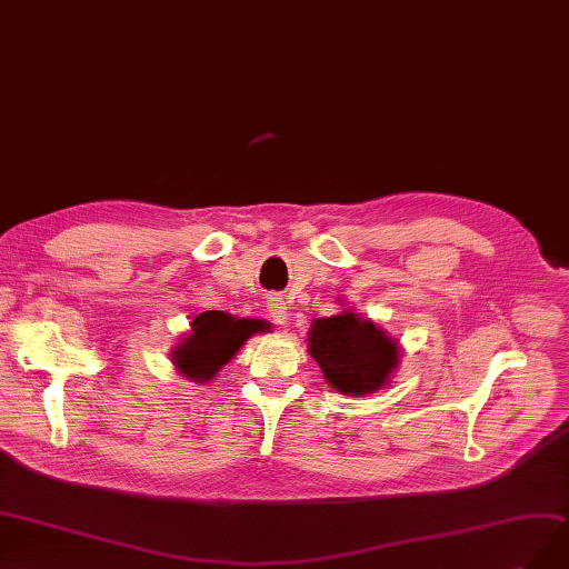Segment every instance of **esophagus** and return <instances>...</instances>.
Here are the masks:
<instances>
[{"label":"esophagus","instance_id":"obj_1","mask_svg":"<svg viewBox=\"0 0 569 569\" xmlns=\"http://www.w3.org/2000/svg\"><path fill=\"white\" fill-rule=\"evenodd\" d=\"M267 311L273 323L286 326L288 323V302L283 298H269L267 300Z\"/></svg>","mask_w":569,"mask_h":569}]
</instances>
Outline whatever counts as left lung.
Instances as JSON below:
<instances>
[{
  "label": "left lung",
  "mask_w": 569,
  "mask_h": 569,
  "mask_svg": "<svg viewBox=\"0 0 569 569\" xmlns=\"http://www.w3.org/2000/svg\"><path fill=\"white\" fill-rule=\"evenodd\" d=\"M309 353L323 370L326 382L345 396L382 389L398 366V342L353 311L317 319L309 328Z\"/></svg>",
  "instance_id": "obj_1"
}]
</instances>
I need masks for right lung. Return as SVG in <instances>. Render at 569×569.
I'll list each match as a JSON object with an SVG mask.
<instances>
[{"instance_id":"right-lung-1","label":"right lung","mask_w":569,"mask_h":569,"mask_svg":"<svg viewBox=\"0 0 569 569\" xmlns=\"http://www.w3.org/2000/svg\"><path fill=\"white\" fill-rule=\"evenodd\" d=\"M267 330L260 319H237L224 311H203L192 321V332L173 349L178 372L197 385L210 382L246 345L250 335Z\"/></svg>"}]
</instances>
